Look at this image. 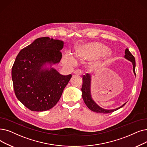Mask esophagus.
Masks as SVG:
<instances>
[{
	"mask_svg": "<svg viewBox=\"0 0 147 147\" xmlns=\"http://www.w3.org/2000/svg\"><path fill=\"white\" fill-rule=\"evenodd\" d=\"M74 74H76V75H79V76H80V75H82V71H81L80 69H78V70H76V71H74Z\"/></svg>",
	"mask_w": 147,
	"mask_h": 147,
	"instance_id": "1",
	"label": "esophagus"
}]
</instances>
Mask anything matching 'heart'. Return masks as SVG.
<instances>
[{"mask_svg":"<svg viewBox=\"0 0 147 147\" xmlns=\"http://www.w3.org/2000/svg\"><path fill=\"white\" fill-rule=\"evenodd\" d=\"M107 53L108 52L106 47L100 43L89 44L78 52V55L80 56H86L91 58H98L106 55ZM63 61V62L68 65H74L76 62L73 56L69 54H67Z\"/></svg>","mask_w":147,"mask_h":147,"instance_id":"b5f03b06","label":"heart"}]
</instances>
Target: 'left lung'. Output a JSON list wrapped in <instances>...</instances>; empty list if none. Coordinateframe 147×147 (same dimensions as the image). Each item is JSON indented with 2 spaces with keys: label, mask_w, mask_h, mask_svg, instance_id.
<instances>
[{
  "label": "left lung",
  "mask_w": 147,
  "mask_h": 147,
  "mask_svg": "<svg viewBox=\"0 0 147 147\" xmlns=\"http://www.w3.org/2000/svg\"><path fill=\"white\" fill-rule=\"evenodd\" d=\"M124 58L131 62L133 64V73L136 76L135 73V67H136V62H135V57L133 56V55L130 52L128 49H126L125 50V55ZM91 78L89 74H86L83 76V85L81 89V91L82 92V98L84 99L85 105L89 109L91 110L93 112H97V113H109L115 111L119 108L123 107L125 104H123L122 106L117 108V109L108 110L105 109L99 106L94 101L91 97Z\"/></svg>",
  "instance_id": "obj_1"
}]
</instances>
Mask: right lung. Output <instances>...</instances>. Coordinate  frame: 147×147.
Returning a JSON list of instances; mask_svg holds the SVG:
<instances>
[{
    "mask_svg": "<svg viewBox=\"0 0 147 147\" xmlns=\"http://www.w3.org/2000/svg\"><path fill=\"white\" fill-rule=\"evenodd\" d=\"M63 41L49 37L36 39L20 50L12 68L18 100L32 111L52 109L59 101L71 74L61 75L52 67L61 58ZM50 65V67L47 65Z\"/></svg>",
    "mask_w": 147,
    "mask_h": 147,
    "instance_id": "1",
    "label": "right lung"
}]
</instances>
